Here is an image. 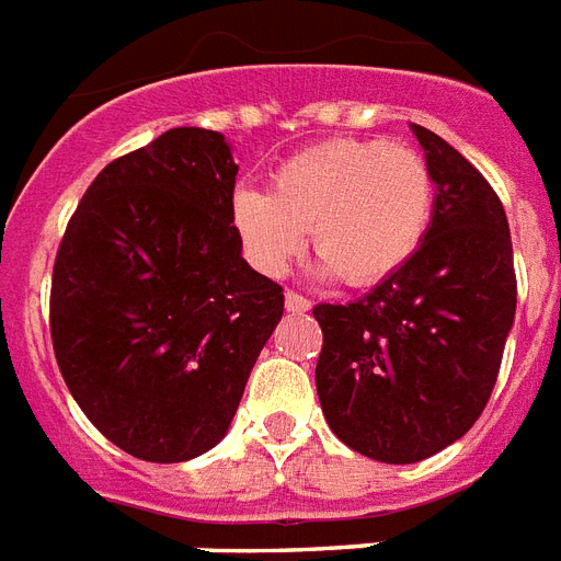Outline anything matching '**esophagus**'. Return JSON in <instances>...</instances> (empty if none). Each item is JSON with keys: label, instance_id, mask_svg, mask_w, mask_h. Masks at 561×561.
I'll return each mask as SVG.
<instances>
[{"label": "esophagus", "instance_id": "1", "mask_svg": "<svg viewBox=\"0 0 561 561\" xmlns=\"http://www.w3.org/2000/svg\"><path fill=\"white\" fill-rule=\"evenodd\" d=\"M285 308H288L290 313H305L311 311V299L302 294H296V290H288V294H285Z\"/></svg>", "mask_w": 561, "mask_h": 561}]
</instances>
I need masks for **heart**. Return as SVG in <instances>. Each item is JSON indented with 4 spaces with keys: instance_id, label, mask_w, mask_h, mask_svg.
Here are the masks:
<instances>
[{
    "instance_id": "1",
    "label": "heart",
    "mask_w": 561,
    "mask_h": 561,
    "mask_svg": "<svg viewBox=\"0 0 561 561\" xmlns=\"http://www.w3.org/2000/svg\"><path fill=\"white\" fill-rule=\"evenodd\" d=\"M435 175L421 152L377 138H336L282 163L271 193L239 190L233 225L250 262L282 276L311 230L325 271L366 288L398 273L432 225Z\"/></svg>"
}]
</instances>
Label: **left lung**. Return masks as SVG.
Listing matches in <instances>:
<instances>
[{"mask_svg":"<svg viewBox=\"0 0 561 561\" xmlns=\"http://www.w3.org/2000/svg\"><path fill=\"white\" fill-rule=\"evenodd\" d=\"M435 175L421 248L371 294L317 305V394L354 453L414 463L470 432L493 394L513 317V241L486 178L435 131L412 123Z\"/></svg>","mask_w":561,"mask_h":561,"instance_id":"8db88e82","label":"left lung"}]
</instances>
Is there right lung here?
I'll list each match as a JSON object with an SVG mask.
<instances>
[{"instance_id": "1", "label": "right lung", "mask_w": 561, "mask_h": 561, "mask_svg": "<svg viewBox=\"0 0 561 561\" xmlns=\"http://www.w3.org/2000/svg\"><path fill=\"white\" fill-rule=\"evenodd\" d=\"M221 131H163L103 167L59 241L51 343L123 453L178 463L225 438L285 296L241 259Z\"/></svg>"}]
</instances>
